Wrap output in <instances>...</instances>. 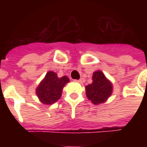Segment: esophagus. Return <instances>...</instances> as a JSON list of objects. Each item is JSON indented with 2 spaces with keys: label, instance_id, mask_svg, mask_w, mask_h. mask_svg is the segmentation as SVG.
I'll list each match as a JSON object with an SVG mask.
<instances>
[{
  "label": "esophagus",
  "instance_id": "obj_1",
  "mask_svg": "<svg viewBox=\"0 0 147 147\" xmlns=\"http://www.w3.org/2000/svg\"><path fill=\"white\" fill-rule=\"evenodd\" d=\"M75 81H76V82H78V83H84V81H85V80H84L83 78H81L80 80H75Z\"/></svg>",
  "mask_w": 147,
  "mask_h": 147
}]
</instances>
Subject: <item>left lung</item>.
Segmentation results:
<instances>
[{"instance_id":"8db88e82","label":"left lung","mask_w":147,"mask_h":147,"mask_svg":"<svg viewBox=\"0 0 147 147\" xmlns=\"http://www.w3.org/2000/svg\"><path fill=\"white\" fill-rule=\"evenodd\" d=\"M93 83L86 86V97L94 104L105 102L112 94L113 86L102 71L93 74Z\"/></svg>"}]
</instances>
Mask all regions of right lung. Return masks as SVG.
Segmentation results:
<instances>
[{
  "mask_svg": "<svg viewBox=\"0 0 147 147\" xmlns=\"http://www.w3.org/2000/svg\"><path fill=\"white\" fill-rule=\"evenodd\" d=\"M68 82L67 76L58 78L55 72L49 71L37 87V95L43 104L52 105L60 99L63 87Z\"/></svg>",
  "mask_w": 147,
  "mask_h": 147,
  "instance_id": "1",
  "label": "right lung"
}]
</instances>
